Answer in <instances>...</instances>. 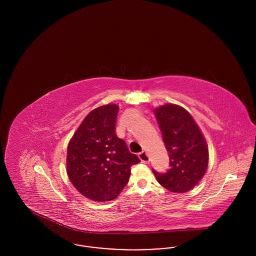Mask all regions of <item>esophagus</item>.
Returning <instances> with one entry per match:
<instances>
[{
	"label": "esophagus",
	"instance_id": "34e87169",
	"mask_svg": "<svg viewBox=\"0 0 256 256\" xmlns=\"http://www.w3.org/2000/svg\"><path fill=\"white\" fill-rule=\"evenodd\" d=\"M138 156H139V158H140V160H141L142 162H144V163H148V161H150V158H148V154L145 152H139V154H138Z\"/></svg>",
	"mask_w": 256,
	"mask_h": 256
}]
</instances>
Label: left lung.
<instances>
[{
  "instance_id": "8db88e82",
  "label": "left lung",
  "mask_w": 256,
  "mask_h": 256,
  "mask_svg": "<svg viewBox=\"0 0 256 256\" xmlns=\"http://www.w3.org/2000/svg\"><path fill=\"white\" fill-rule=\"evenodd\" d=\"M163 142L170 158L164 174L152 170L156 180L174 193H186L204 178L208 166L206 141L191 114L168 104L154 110Z\"/></svg>"
}]
</instances>
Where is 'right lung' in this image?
I'll use <instances>...</instances> for the list:
<instances>
[{
	"label": "right lung",
	"instance_id": "obj_1",
	"mask_svg": "<svg viewBox=\"0 0 256 256\" xmlns=\"http://www.w3.org/2000/svg\"><path fill=\"white\" fill-rule=\"evenodd\" d=\"M117 104L92 110L67 148V174L76 189L95 202H108L128 182L130 167L140 162L115 134Z\"/></svg>",
	"mask_w": 256,
	"mask_h": 256
}]
</instances>
